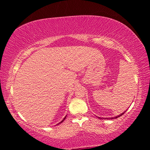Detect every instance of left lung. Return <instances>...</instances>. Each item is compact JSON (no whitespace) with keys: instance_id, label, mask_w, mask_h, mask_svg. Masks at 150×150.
I'll list each match as a JSON object with an SVG mask.
<instances>
[{"instance_id":"1","label":"left lung","mask_w":150,"mask_h":150,"mask_svg":"<svg viewBox=\"0 0 150 150\" xmlns=\"http://www.w3.org/2000/svg\"><path fill=\"white\" fill-rule=\"evenodd\" d=\"M125 112L126 111H124V112H122V114H120V115H118V116H115V117H111V118H105V119H108V120H111V119H116V118H118V117H120V116H121L122 115H123L124 113H125ZM98 118H100V119H101L100 117H98Z\"/></svg>"}]
</instances>
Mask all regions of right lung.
<instances>
[{
	"label": "right lung",
	"mask_w": 150,
	"mask_h": 150,
	"mask_svg": "<svg viewBox=\"0 0 150 150\" xmlns=\"http://www.w3.org/2000/svg\"><path fill=\"white\" fill-rule=\"evenodd\" d=\"M66 116H67V115H66V116H65V118H63V120H62V121H61V122H59V123H58V124H60V123H62V122H63V121H64V120H65V118H66Z\"/></svg>",
	"instance_id": "add662e5"
}]
</instances>
